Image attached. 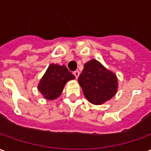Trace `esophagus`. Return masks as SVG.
<instances>
[{
	"instance_id": "obj_1",
	"label": "esophagus",
	"mask_w": 151,
	"mask_h": 151,
	"mask_svg": "<svg viewBox=\"0 0 151 151\" xmlns=\"http://www.w3.org/2000/svg\"><path fill=\"white\" fill-rule=\"evenodd\" d=\"M79 74H80V73H79L78 70H76V71H74V72H73V75L75 76L76 78H78Z\"/></svg>"
}]
</instances>
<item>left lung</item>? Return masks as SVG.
<instances>
[{
    "instance_id": "left-lung-1",
    "label": "left lung",
    "mask_w": 151,
    "mask_h": 151,
    "mask_svg": "<svg viewBox=\"0 0 151 151\" xmlns=\"http://www.w3.org/2000/svg\"><path fill=\"white\" fill-rule=\"evenodd\" d=\"M78 83L86 99L95 105L111 99L118 88L116 75L95 59L84 65Z\"/></svg>"
}]
</instances>
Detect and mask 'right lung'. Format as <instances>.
Wrapping results in <instances>:
<instances>
[{
    "label": "right lung",
    "mask_w": 151,
    "mask_h": 151,
    "mask_svg": "<svg viewBox=\"0 0 151 151\" xmlns=\"http://www.w3.org/2000/svg\"><path fill=\"white\" fill-rule=\"evenodd\" d=\"M75 78V76L69 72L64 65L51 64L46 72L40 79L38 89L47 100L58 98L62 93L66 82Z\"/></svg>",
    "instance_id": "right-lung-1"
}]
</instances>
